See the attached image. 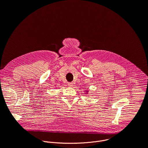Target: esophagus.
I'll return each instance as SVG.
<instances>
[{
	"label": "esophagus",
	"mask_w": 148,
	"mask_h": 148,
	"mask_svg": "<svg viewBox=\"0 0 148 148\" xmlns=\"http://www.w3.org/2000/svg\"><path fill=\"white\" fill-rule=\"evenodd\" d=\"M68 86H69V87H71L73 86V84L72 82H69V83H68Z\"/></svg>",
	"instance_id": "obj_1"
}]
</instances>
